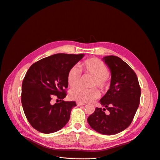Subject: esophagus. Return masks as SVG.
<instances>
[{
	"label": "esophagus",
	"instance_id": "obj_1",
	"mask_svg": "<svg viewBox=\"0 0 160 160\" xmlns=\"http://www.w3.org/2000/svg\"><path fill=\"white\" fill-rule=\"evenodd\" d=\"M77 105H78V107H80V106H83V105H84L82 104V103H81V102H77Z\"/></svg>",
	"mask_w": 160,
	"mask_h": 160
}]
</instances>
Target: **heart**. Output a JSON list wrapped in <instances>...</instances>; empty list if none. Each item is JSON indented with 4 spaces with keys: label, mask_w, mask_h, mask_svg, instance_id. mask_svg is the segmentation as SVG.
Listing matches in <instances>:
<instances>
[{
    "label": "heart",
    "mask_w": 160,
    "mask_h": 160,
    "mask_svg": "<svg viewBox=\"0 0 160 160\" xmlns=\"http://www.w3.org/2000/svg\"><path fill=\"white\" fill-rule=\"evenodd\" d=\"M81 69L93 77L90 87H98L101 91L107 90L110 85L108 78V69L106 64L96 58H90L84 61L81 66ZM81 73L79 69L72 67L68 72L67 80L69 85L76 87L79 82ZM99 92L96 88L84 89L76 87L69 92V98L73 101L81 103H86L97 99Z\"/></svg>",
    "instance_id": "obj_1"
}]
</instances>
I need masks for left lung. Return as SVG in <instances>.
Segmentation results:
<instances>
[{
	"instance_id": "8db88e82",
	"label": "left lung",
	"mask_w": 160,
	"mask_h": 160,
	"mask_svg": "<svg viewBox=\"0 0 160 160\" xmlns=\"http://www.w3.org/2000/svg\"><path fill=\"white\" fill-rule=\"evenodd\" d=\"M102 61L111 73L110 88L99 101L105 108H96L87 121L96 132L114 135L125 130L132 123L139 105L141 88L136 73L121 58L109 55L103 58ZM106 109L110 112L108 115L104 112Z\"/></svg>"
}]
</instances>
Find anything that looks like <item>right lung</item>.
<instances>
[{"label":"right lung","mask_w":160,"mask_h":160,"mask_svg":"<svg viewBox=\"0 0 160 160\" xmlns=\"http://www.w3.org/2000/svg\"><path fill=\"white\" fill-rule=\"evenodd\" d=\"M84 54L57 53L33 64L24 78L21 102L30 124L39 132L50 134L67 124L75 101H64L67 96L69 70ZM56 96L60 102L52 105L51 98Z\"/></svg>","instance_id":"1"}]
</instances>
